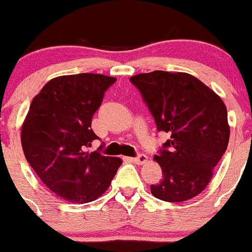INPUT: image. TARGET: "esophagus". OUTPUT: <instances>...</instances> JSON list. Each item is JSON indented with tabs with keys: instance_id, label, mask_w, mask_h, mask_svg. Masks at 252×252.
Returning a JSON list of instances; mask_svg holds the SVG:
<instances>
[{
	"instance_id": "obj_1",
	"label": "esophagus",
	"mask_w": 252,
	"mask_h": 252,
	"mask_svg": "<svg viewBox=\"0 0 252 252\" xmlns=\"http://www.w3.org/2000/svg\"><path fill=\"white\" fill-rule=\"evenodd\" d=\"M131 160L136 164H144L148 161V157H147L146 154H139L137 158H131Z\"/></svg>"
}]
</instances>
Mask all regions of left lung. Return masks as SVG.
<instances>
[{
    "mask_svg": "<svg viewBox=\"0 0 252 252\" xmlns=\"http://www.w3.org/2000/svg\"><path fill=\"white\" fill-rule=\"evenodd\" d=\"M159 131L170 134L154 160L163 179L151 186L154 197L184 202L202 192L228 147L230 127L224 101L185 72L153 71L131 77Z\"/></svg>",
    "mask_w": 252,
    "mask_h": 252,
    "instance_id": "8db88e82",
    "label": "left lung"
}]
</instances>
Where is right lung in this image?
Returning a JSON list of instances; mask_svg holds the SVG:
<instances>
[{
    "instance_id": "add662e5",
    "label": "right lung",
    "mask_w": 252,
    "mask_h": 252,
    "mask_svg": "<svg viewBox=\"0 0 252 252\" xmlns=\"http://www.w3.org/2000/svg\"><path fill=\"white\" fill-rule=\"evenodd\" d=\"M115 77L96 73L60 76L34 96L22 125L24 156L39 179L72 203L100 197L123 159L86 152L98 138L92 118Z\"/></svg>"
}]
</instances>
